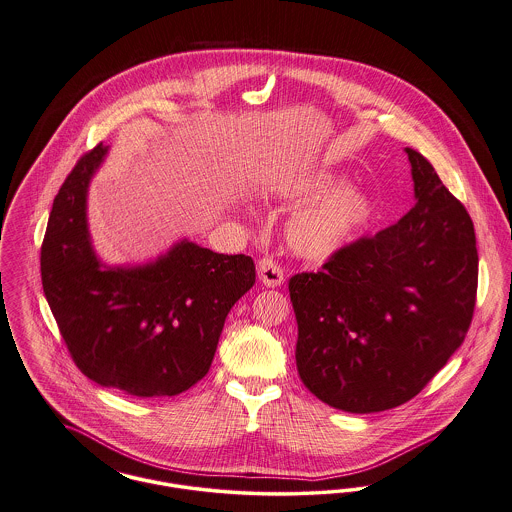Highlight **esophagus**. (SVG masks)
Here are the masks:
<instances>
[{"instance_id": "1", "label": "esophagus", "mask_w": 512, "mask_h": 512, "mask_svg": "<svg viewBox=\"0 0 512 512\" xmlns=\"http://www.w3.org/2000/svg\"><path fill=\"white\" fill-rule=\"evenodd\" d=\"M258 277L266 287H279L283 283V270L272 258H262L258 262Z\"/></svg>"}]
</instances>
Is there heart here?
I'll return each mask as SVG.
<instances>
[{
  "mask_svg": "<svg viewBox=\"0 0 512 512\" xmlns=\"http://www.w3.org/2000/svg\"><path fill=\"white\" fill-rule=\"evenodd\" d=\"M347 180L338 174L299 180L283 186L281 196L293 202L322 198L299 209L287 223L285 239L289 248L308 260L328 258L353 239L371 219L373 202L357 190L346 188Z\"/></svg>",
  "mask_w": 512,
  "mask_h": 512,
  "instance_id": "heart-1",
  "label": "heart"
}]
</instances>
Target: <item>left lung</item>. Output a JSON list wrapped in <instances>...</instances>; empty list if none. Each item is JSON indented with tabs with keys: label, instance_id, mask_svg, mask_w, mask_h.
<instances>
[{
	"label": "left lung",
	"instance_id": "left-lung-1",
	"mask_svg": "<svg viewBox=\"0 0 512 512\" xmlns=\"http://www.w3.org/2000/svg\"><path fill=\"white\" fill-rule=\"evenodd\" d=\"M415 205L392 227L297 273V371L332 408L375 413L417 396L462 345L476 307L474 223L433 165L404 149Z\"/></svg>",
	"mask_w": 512,
	"mask_h": 512
}]
</instances>
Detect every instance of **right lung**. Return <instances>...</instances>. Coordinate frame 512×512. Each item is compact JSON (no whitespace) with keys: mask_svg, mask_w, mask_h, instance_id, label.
I'll return each mask as SVG.
<instances>
[{"mask_svg":"<svg viewBox=\"0 0 512 512\" xmlns=\"http://www.w3.org/2000/svg\"><path fill=\"white\" fill-rule=\"evenodd\" d=\"M103 143L69 172L40 250L42 287L81 373L137 398L176 396L202 380L225 318L254 285L250 256L192 240L137 266H106L93 248L87 192Z\"/></svg>","mask_w":512,"mask_h":512,"instance_id":"add662e5","label":"right lung"}]
</instances>
